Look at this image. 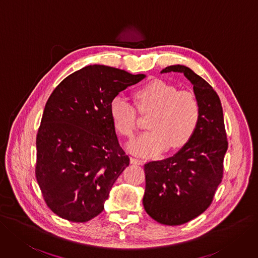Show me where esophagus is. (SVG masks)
Segmentation results:
<instances>
[{
  "instance_id": "obj_1",
  "label": "esophagus",
  "mask_w": 258,
  "mask_h": 258,
  "mask_svg": "<svg viewBox=\"0 0 258 258\" xmlns=\"http://www.w3.org/2000/svg\"><path fill=\"white\" fill-rule=\"evenodd\" d=\"M131 164H133V165H142V164H144V161H142L141 159L132 157L131 158Z\"/></svg>"
}]
</instances>
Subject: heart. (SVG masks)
<instances>
[{"instance_id": "b5f03b06", "label": "heart", "mask_w": 258, "mask_h": 258, "mask_svg": "<svg viewBox=\"0 0 258 258\" xmlns=\"http://www.w3.org/2000/svg\"><path fill=\"white\" fill-rule=\"evenodd\" d=\"M138 110L151 113L150 131L128 144L133 154L152 157L166 149L175 150L186 145L195 134L200 121V103L196 94L177 90L175 86L155 80L135 92ZM112 123L120 134L132 138L137 131V114L133 105L121 97L109 104Z\"/></svg>"}]
</instances>
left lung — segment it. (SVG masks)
<instances>
[{
  "label": "left lung",
  "mask_w": 258,
  "mask_h": 258,
  "mask_svg": "<svg viewBox=\"0 0 258 258\" xmlns=\"http://www.w3.org/2000/svg\"><path fill=\"white\" fill-rule=\"evenodd\" d=\"M180 72L194 85L200 121L192 137L176 154L145 165L146 212L165 225H180L204 213L223 177L227 150L220 99L205 80L188 67L169 66L161 73Z\"/></svg>",
  "instance_id": "left-lung-1"
}]
</instances>
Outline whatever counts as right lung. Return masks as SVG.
<instances>
[{"instance_id": "obj_1", "label": "right lung", "mask_w": 258, "mask_h": 258, "mask_svg": "<svg viewBox=\"0 0 258 258\" xmlns=\"http://www.w3.org/2000/svg\"><path fill=\"white\" fill-rule=\"evenodd\" d=\"M145 78L92 64L67 76L50 95L37 133L35 172L46 205L57 216L87 222L103 212L112 185L130 165L109 104Z\"/></svg>"}]
</instances>
